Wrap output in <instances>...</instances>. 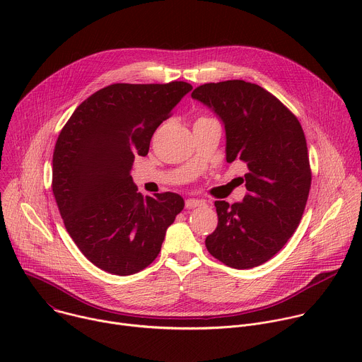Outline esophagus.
Masks as SVG:
<instances>
[{
	"instance_id": "esophagus-1",
	"label": "esophagus",
	"mask_w": 362,
	"mask_h": 362,
	"mask_svg": "<svg viewBox=\"0 0 362 362\" xmlns=\"http://www.w3.org/2000/svg\"><path fill=\"white\" fill-rule=\"evenodd\" d=\"M206 202L204 200H200V199H187L185 206L186 209H194V208H199V206H204Z\"/></svg>"
}]
</instances>
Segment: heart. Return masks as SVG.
Returning <instances> with one entry per match:
<instances>
[{"label":"heart","mask_w":362,"mask_h":362,"mask_svg":"<svg viewBox=\"0 0 362 362\" xmlns=\"http://www.w3.org/2000/svg\"><path fill=\"white\" fill-rule=\"evenodd\" d=\"M200 119H206V117H200ZM200 119H197V120H200Z\"/></svg>","instance_id":"heart-1"}]
</instances>
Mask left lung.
<instances>
[{"label":"left lung","instance_id":"obj_1","mask_svg":"<svg viewBox=\"0 0 362 362\" xmlns=\"http://www.w3.org/2000/svg\"><path fill=\"white\" fill-rule=\"evenodd\" d=\"M192 97L222 119L226 162L247 169L243 202H215L218 228L206 247L230 268L259 267L285 246L305 211L313 173L303 130L281 100L253 83H206Z\"/></svg>","mask_w":362,"mask_h":362}]
</instances>
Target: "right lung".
Listing matches in <instances>:
<instances>
[{
	"mask_svg": "<svg viewBox=\"0 0 362 362\" xmlns=\"http://www.w3.org/2000/svg\"><path fill=\"white\" fill-rule=\"evenodd\" d=\"M190 90L186 81L110 84L86 98L62 129L51 189L69 235L97 268L120 276L143 271L183 211L177 193L143 199L130 172Z\"/></svg>",
	"mask_w": 362,
	"mask_h": 362,
	"instance_id": "obj_1",
	"label": "right lung"
}]
</instances>
